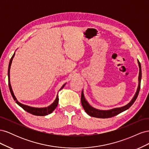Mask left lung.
I'll use <instances>...</instances> for the list:
<instances>
[{
  "label": "left lung",
  "mask_w": 149,
  "mask_h": 149,
  "mask_svg": "<svg viewBox=\"0 0 149 149\" xmlns=\"http://www.w3.org/2000/svg\"><path fill=\"white\" fill-rule=\"evenodd\" d=\"M138 64L139 66V86L137 88V92L135 94L132 100H131L129 104L127 105H125L123 107H118V108H114V109H112L111 110H107V111H102V110H99L96 109L95 108L93 107L92 106H90L88 102L85 100L83 91H82L81 93V104L83 106V107L84 108V111H86V113L91 117H94V118H112V117H114L115 116H117L118 114L121 113L123 111L128 109L131 106L134 102L136 101V99L138 96V94L140 91V89H141V78H142V70H141V65L139 60Z\"/></svg>",
  "instance_id": "8db88e82"
}]
</instances>
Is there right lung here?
I'll use <instances>...</instances> for the list:
<instances>
[{
  "instance_id": "right-lung-1",
  "label": "right lung",
  "mask_w": 149,
  "mask_h": 149,
  "mask_svg": "<svg viewBox=\"0 0 149 149\" xmlns=\"http://www.w3.org/2000/svg\"><path fill=\"white\" fill-rule=\"evenodd\" d=\"M15 56V53L13 54V56H12L11 59L10 60L9 62V65H8V86H9V89H10V93L12 94V96L13 98V100L14 101H15L16 103L18 105H19L21 107L23 108V109L26 111V112H29V113L35 115V116H47L48 114H51L52 112L55 109V108L56 107V106H58V101H59V99H58V96L57 95L56 100H55V101L53 102V103L52 104H51L50 106H49L48 107H43V108H37V107H30L29 106H26V105H24L23 104H22L20 102H19V101H17V100L16 99L15 96H14V94L13 93L12 91V89L11 87V85H10V66L12 64V60H13V58ZM66 84H65L64 85H63V86L61 88V89L60 90H61V89L63 88V87L65 86V85Z\"/></svg>"
}]
</instances>
